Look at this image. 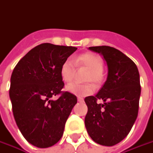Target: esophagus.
<instances>
[{
    "label": "esophagus",
    "mask_w": 153,
    "mask_h": 153,
    "mask_svg": "<svg viewBox=\"0 0 153 153\" xmlns=\"http://www.w3.org/2000/svg\"><path fill=\"white\" fill-rule=\"evenodd\" d=\"M77 101H78V102H83V98H82V97H77Z\"/></svg>",
    "instance_id": "esophagus-1"
}]
</instances>
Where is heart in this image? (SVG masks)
Returning a JSON list of instances; mask_svg holds the SVG:
<instances>
[{
  "label": "heart",
  "mask_w": 153,
  "mask_h": 153,
  "mask_svg": "<svg viewBox=\"0 0 153 153\" xmlns=\"http://www.w3.org/2000/svg\"><path fill=\"white\" fill-rule=\"evenodd\" d=\"M75 66L83 67L88 70L84 77L85 82H91L94 84H100L102 82L103 61L98 55L87 52L73 57L71 60H66L60 69L61 78L65 83H69L72 81L75 73ZM66 90L78 97H86L93 91L94 87L90 83H71L66 86Z\"/></svg>",
  "instance_id": "obj_1"
}]
</instances>
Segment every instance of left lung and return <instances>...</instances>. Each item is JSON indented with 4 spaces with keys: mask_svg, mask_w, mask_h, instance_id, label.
<instances>
[{
    "mask_svg": "<svg viewBox=\"0 0 153 153\" xmlns=\"http://www.w3.org/2000/svg\"><path fill=\"white\" fill-rule=\"evenodd\" d=\"M89 50L103 56L107 77L96 96L85 98V126L95 143L111 147L127 137L137 117L140 76L136 64L114 47L91 46Z\"/></svg>",
    "mask_w": 153,
    "mask_h": 153,
    "instance_id": "1",
    "label": "left lung"
}]
</instances>
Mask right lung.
I'll return each instance as SVG.
<instances>
[{
  "label": "right lung",
  "mask_w": 153,
  "mask_h": 153,
  "mask_svg": "<svg viewBox=\"0 0 153 153\" xmlns=\"http://www.w3.org/2000/svg\"><path fill=\"white\" fill-rule=\"evenodd\" d=\"M76 49L43 43L25 55L12 71L9 95L15 121L35 147L46 148L58 142L77 102L75 95L62 91L64 82L60 75L62 63ZM60 94L58 99H53Z\"/></svg>",
  "instance_id": "add662e5"
}]
</instances>
